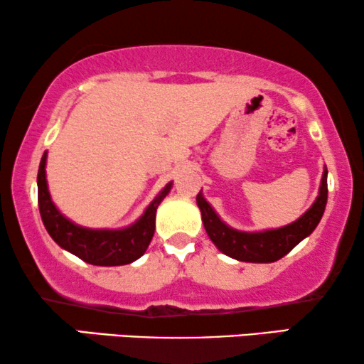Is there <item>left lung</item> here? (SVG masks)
Here are the masks:
<instances>
[{
    "label": "left lung",
    "instance_id": "obj_1",
    "mask_svg": "<svg viewBox=\"0 0 364 364\" xmlns=\"http://www.w3.org/2000/svg\"><path fill=\"white\" fill-rule=\"evenodd\" d=\"M328 202V168L324 167L319 192L313 205L294 223L279 229H266L259 232H244L230 228L217 215L202 191L197 193V205L202 214L205 232L212 242L225 256L242 262H274L292 251L301 240L318 228Z\"/></svg>",
    "mask_w": 364,
    "mask_h": 364
}]
</instances>
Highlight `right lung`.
<instances>
[{
  "mask_svg": "<svg viewBox=\"0 0 364 364\" xmlns=\"http://www.w3.org/2000/svg\"><path fill=\"white\" fill-rule=\"evenodd\" d=\"M46 157L45 152L38 168V207L51 239L61 249L93 266H124L144 256L154 237L157 207L171 192L172 182L157 193L134 224L122 229H90L67 219L51 200L45 171Z\"/></svg>",
  "mask_w": 364,
  "mask_h": 364,
  "instance_id": "obj_1",
  "label": "right lung"
}]
</instances>
